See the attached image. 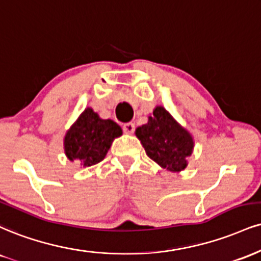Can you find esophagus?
<instances>
[{
	"label": "esophagus",
	"mask_w": 261,
	"mask_h": 261,
	"mask_svg": "<svg viewBox=\"0 0 261 261\" xmlns=\"http://www.w3.org/2000/svg\"><path fill=\"white\" fill-rule=\"evenodd\" d=\"M122 128H124L125 134H134L135 124H134V122H126V124H124Z\"/></svg>",
	"instance_id": "1"
}]
</instances>
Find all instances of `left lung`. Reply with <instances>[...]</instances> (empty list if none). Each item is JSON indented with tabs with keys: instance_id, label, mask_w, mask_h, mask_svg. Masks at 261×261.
Here are the masks:
<instances>
[{
	"instance_id": "1",
	"label": "left lung",
	"mask_w": 261,
	"mask_h": 261,
	"mask_svg": "<svg viewBox=\"0 0 261 261\" xmlns=\"http://www.w3.org/2000/svg\"><path fill=\"white\" fill-rule=\"evenodd\" d=\"M135 134L147 155L161 168L171 172L187 168V158L194 148L193 136L163 106H156L147 124L137 127Z\"/></svg>"
}]
</instances>
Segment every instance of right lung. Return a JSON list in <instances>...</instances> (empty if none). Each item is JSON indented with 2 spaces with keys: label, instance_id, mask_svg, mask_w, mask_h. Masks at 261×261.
<instances>
[{
  "label": "right lung",
  "instance_id": "obj_1",
  "mask_svg": "<svg viewBox=\"0 0 261 261\" xmlns=\"http://www.w3.org/2000/svg\"><path fill=\"white\" fill-rule=\"evenodd\" d=\"M122 135L121 127L111 119H102L92 108H86L67 131L63 144L70 162L83 168L102 162L113 141Z\"/></svg>",
  "mask_w": 261,
  "mask_h": 261
}]
</instances>
